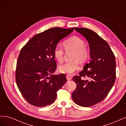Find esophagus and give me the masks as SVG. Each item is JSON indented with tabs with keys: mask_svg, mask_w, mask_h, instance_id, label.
Wrapping results in <instances>:
<instances>
[{
	"mask_svg": "<svg viewBox=\"0 0 126 126\" xmlns=\"http://www.w3.org/2000/svg\"><path fill=\"white\" fill-rule=\"evenodd\" d=\"M66 78H67V80L68 81L70 80H71V79H72V78L69 75H67L66 76Z\"/></svg>",
	"mask_w": 126,
	"mask_h": 126,
	"instance_id": "obj_1",
	"label": "esophagus"
}]
</instances>
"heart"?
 <instances>
[{"instance_id":"obj_1","label":"heart","mask_w":126,"mask_h":126,"mask_svg":"<svg viewBox=\"0 0 126 126\" xmlns=\"http://www.w3.org/2000/svg\"><path fill=\"white\" fill-rule=\"evenodd\" d=\"M63 46L67 52L73 51L71 62L64 63L59 67V71L61 73L72 75L80 69L79 62L85 63L89 59L90 53L85 47V43L80 38L73 36L64 41ZM53 54L55 59L59 63L63 60L64 52L59 45H56Z\"/></svg>"}]
</instances>
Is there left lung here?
<instances>
[{
	"label": "left lung",
	"mask_w": 126,
	"mask_h": 126,
	"mask_svg": "<svg viewBox=\"0 0 126 126\" xmlns=\"http://www.w3.org/2000/svg\"><path fill=\"white\" fill-rule=\"evenodd\" d=\"M75 29L88 42L91 61L72 78L77 86L72 98L76 104L88 107L104 100L111 89L116 79V59L108 44L97 33L85 28Z\"/></svg>",
	"instance_id": "left-lung-1"
}]
</instances>
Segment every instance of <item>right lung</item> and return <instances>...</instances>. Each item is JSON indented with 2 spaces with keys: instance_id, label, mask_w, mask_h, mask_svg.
<instances>
[{
  "instance_id": "1",
  "label": "right lung",
  "mask_w": 126,
  "mask_h": 126,
  "mask_svg": "<svg viewBox=\"0 0 126 126\" xmlns=\"http://www.w3.org/2000/svg\"><path fill=\"white\" fill-rule=\"evenodd\" d=\"M74 28H52L37 34L22 47L19 55L16 80L22 96L30 104L45 107L54 102L57 92L67 81L64 74L56 75L53 54L60 40Z\"/></svg>"
}]
</instances>
